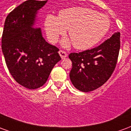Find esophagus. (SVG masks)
<instances>
[{
  "label": "esophagus",
  "instance_id": "34e87169",
  "mask_svg": "<svg viewBox=\"0 0 131 131\" xmlns=\"http://www.w3.org/2000/svg\"><path fill=\"white\" fill-rule=\"evenodd\" d=\"M59 54H60V57H61L62 59H64V58L67 57V53L65 51H64V50H60L59 51Z\"/></svg>",
  "mask_w": 131,
  "mask_h": 131
}]
</instances>
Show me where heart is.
Returning a JSON list of instances; mask_svg holds the SVG:
<instances>
[{
  "label": "heart",
  "instance_id": "heart-1",
  "mask_svg": "<svg viewBox=\"0 0 131 131\" xmlns=\"http://www.w3.org/2000/svg\"><path fill=\"white\" fill-rule=\"evenodd\" d=\"M110 21L107 16L87 7H69L60 11L58 17L48 15L45 20L48 38L52 43L57 42L60 36L68 29L69 36L74 46L79 50H86L96 45L107 34ZM68 40L63 46H69Z\"/></svg>",
  "mask_w": 131,
  "mask_h": 131
}]
</instances>
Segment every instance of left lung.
I'll return each mask as SVG.
<instances>
[{"instance_id": "8db88e82", "label": "left lung", "mask_w": 131, "mask_h": 131, "mask_svg": "<svg viewBox=\"0 0 131 131\" xmlns=\"http://www.w3.org/2000/svg\"><path fill=\"white\" fill-rule=\"evenodd\" d=\"M119 50L120 33L116 32L97 47L70 53L72 69L69 77L74 87L87 93L102 86L115 69Z\"/></svg>"}]
</instances>
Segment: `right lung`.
<instances>
[{
  "mask_svg": "<svg viewBox=\"0 0 131 131\" xmlns=\"http://www.w3.org/2000/svg\"><path fill=\"white\" fill-rule=\"evenodd\" d=\"M47 1L24 2L5 21L1 48L6 65L14 79L29 89L44 85L61 60L59 49L46 42L40 28L34 27L37 11Z\"/></svg>",
  "mask_w": 131,
  "mask_h": 131,
  "instance_id": "1",
  "label": "right lung"
}]
</instances>
